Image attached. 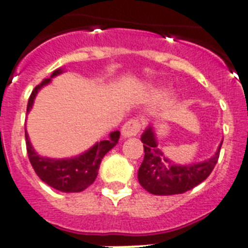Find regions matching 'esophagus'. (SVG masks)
Instances as JSON below:
<instances>
[{
  "instance_id": "34e87169",
  "label": "esophagus",
  "mask_w": 248,
  "mask_h": 248,
  "mask_svg": "<svg viewBox=\"0 0 248 248\" xmlns=\"http://www.w3.org/2000/svg\"><path fill=\"white\" fill-rule=\"evenodd\" d=\"M141 124L138 120H128L126 124L122 126V136L124 138H132L139 134Z\"/></svg>"
}]
</instances>
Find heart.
<instances>
[{"label": "heart", "mask_w": 248, "mask_h": 248, "mask_svg": "<svg viewBox=\"0 0 248 248\" xmlns=\"http://www.w3.org/2000/svg\"><path fill=\"white\" fill-rule=\"evenodd\" d=\"M153 96H155V97L162 96V93H161L159 90H155V91H153Z\"/></svg>", "instance_id": "1"}]
</instances>
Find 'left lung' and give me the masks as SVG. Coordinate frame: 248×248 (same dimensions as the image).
I'll return each mask as SVG.
<instances>
[{"label": "left lung", "mask_w": 248, "mask_h": 248, "mask_svg": "<svg viewBox=\"0 0 248 248\" xmlns=\"http://www.w3.org/2000/svg\"><path fill=\"white\" fill-rule=\"evenodd\" d=\"M141 143L144 144L145 155L138 171L140 185L152 194L172 196L188 192L207 179L217 163L223 141L211 158L185 166L173 163L163 155L158 148L155 130L151 124L143 132Z\"/></svg>", "instance_id": "8db88e82"}]
</instances>
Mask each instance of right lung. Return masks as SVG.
<instances>
[{
    "label": "right lung",
    "mask_w": 248,
    "mask_h": 248,
    "mask_svg": "<svg viewBox=\"0 0 248 248\" xmlns=\"http://www.w3.org/2000/svg\"><path fill=\"white\" fill-rule=\"evenodd\" d=\"M63 72L62 68L56 69L52 72L50 78L44 79L40 85L34 87L29 96L27 113L32 109L33 101L36 99L38 91L44 86L51 82V78L62 75ZM118 139H120V131H113L109 134L108 140H101L82 155H76L72 158L55 159L38 155L32 147L28 134L25 131V143H27L29 161L38 177L51 188L65 193L82 192L93 184L97 176V170L100 167L101 159L118 143Z\"/></svg>",
    "instance_id": "obj_1"
}]
</instances>
